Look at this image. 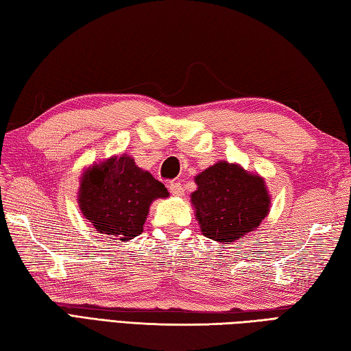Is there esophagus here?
I'll use <instances>...</instances> for the list:
<instances>
[{
	"instance_id": "esophagus-1",
	"label": "esophagus",
	"mask_w": 351,
	"mask_h": 351,
	"mask_svg": "<svg viewBox=\"0 0 351 351\" xmlns=\"http://www.w3.org/2000/svg\"><path fill=\"white\" fill-rule=\"evenodd\" d=\"M169 191L175 196H182L184 195V187L180 181H173L169 184Z\"/></svg>"
}]
</instances>
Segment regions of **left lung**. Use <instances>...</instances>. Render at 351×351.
Returning a JSON list of instances; mask_svg holds the SVG:
<instances>
[{"label": "left lung", "mask_w": 351, "mask_h": 351, "mask_svg": "<svg viewBox=\"0 0 351 351\" xmlns=\"http://www.w3.org/2000/svg\"><path fill=\"white\" fill-rule=\"evenodd\" d=\"M191 193L196 219L210 240L229 244L255 230L270 211L264 180L238 164L219 161L199 173Z\"/></svg>", "instance_id": "1"}]
</instances>
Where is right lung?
<instances>
[{
    "mask_svg": "<svg viewBox=\"0 0 351 351\" xmlns=\"http://www.w3.org/2000/svg\"><path fill=\"white\" fill-rule=\"evenodd\" d=\"M164 184L136 166L123 154L93 164L81 176L78 204L84 217L99 234L132 240L143 232L149 206L155 199L167 197Z\"/></svg>",
    "mask_w": 351,
    "mask_h": 351,
    "instance_id": "obj_1",
    "label": "right lung"
}]
</instances>
